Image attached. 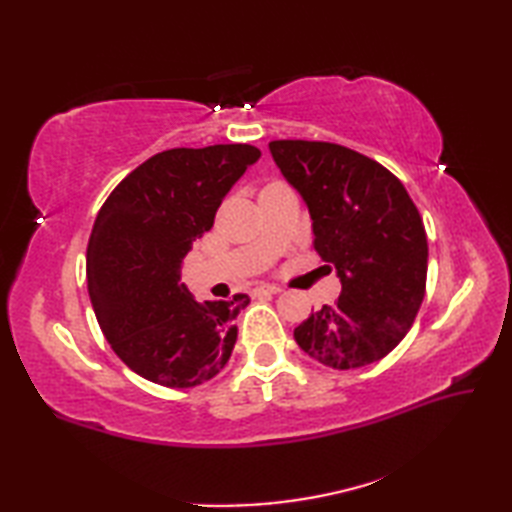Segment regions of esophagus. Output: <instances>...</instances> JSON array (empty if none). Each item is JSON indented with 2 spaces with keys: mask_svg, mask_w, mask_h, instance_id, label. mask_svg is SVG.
Listing matches in <instances>:
<instances>
[{
  "mask_svg": "<svg viewBox=\"0 0 512 512\" xmlns=\"http://www.w3.org/2000/svg\"><path fill=\"white\" fill-rule=\"evenodd\" d=\"M279 292H281L279 286H257L253 290V295L255 297H259V295H279Z\"/></svg>",
  "mask_w": 512,
  "mask_h": 512,
  "instance_id": "1",
  "label": "esophagus"
}]
</instances>
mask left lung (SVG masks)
I'll use <instances>...</instances> for the list:
<instances>
[{"label": "left lung", "instance_id": "left-lung-1", "mask_svg": "<svg viewBox=\"0 0 512 512\" xmlns=\"http://www.w3.org/2000/svg\"><path fill=\"white\" fill-rule=\"evenodd\" d=\"M277 167L306 200L314 250L341 279L334 306L295 341L314 361L356 369L405 339L427 290V231L402 182L380 162L323 140H273Z\"/></svg>", "mask_w": 512, "mask_h": 512}]
</instances>
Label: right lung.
Instances as JSON below:
<instances>
[{
    "label": "right lung",
    "instance_id": "add662e5",
    "mask_svg": "<svg viewBox=\"0 0 512 512\" xmlns=\"http://www.w3.org/2000/svg\"><path fill=\"white\" fill-rule=\"evenodd\" d=\"M262 156L253 145L167 149L118 182L88 244V292L107 343L121 361L169 389L220 374L237 341L246 295L193 299L184 257L211 231L228 189Z\"/></svg>",
    "mask_w": 512,
    "mask_h": 512
}]
</instances>
